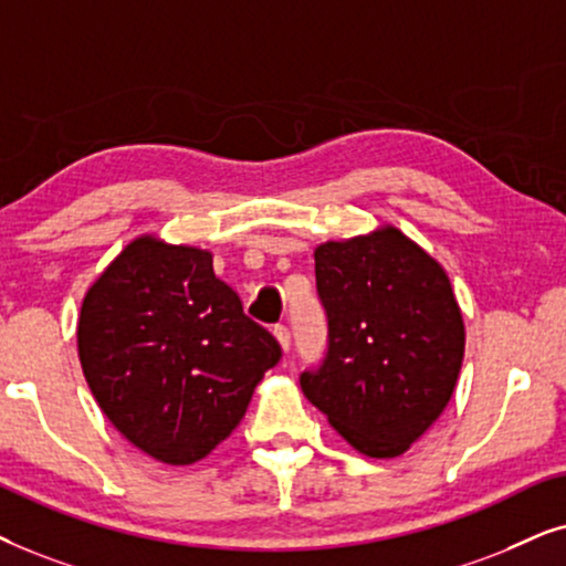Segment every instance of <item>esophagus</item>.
<instances>
[{"instance_id":"1","label":"esophagus","mask_w":566,"mask_h":566,"mask_svg":"<svg viewBox=\"0 0 566 566\" xmlns=\"http://www.w3.org/2000/svg\"><path fill=\"white\" fill-rule=\"evenodd\" d=\"M274 336L279 346H282L284 352H290V344H292V336H290V328L287 326H274Z\"/></svg>"}]
</instances>
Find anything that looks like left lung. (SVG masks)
I'll return each instance as SVG.
<instances>
[{
	"instance_id": "1",
	"label": "left lung",
	"mask_w": 566,
	"mask_h": 566,
	"mask_svg": "<svg viewBox=\"0 0 566 566\" xmlns=\"http://www.w3.org/2000/svg\"><path fill=\"white\" fill-rule=\"evenodd\" d=\"M328 352L300 386L359 453L396 458L453 396L465 328L446 269L396 228L315 248Z\"/></svg>"
}]
</instances>
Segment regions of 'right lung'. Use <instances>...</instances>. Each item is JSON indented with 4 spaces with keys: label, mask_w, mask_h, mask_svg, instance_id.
<instances>
[{
    "label": "right lung",
    "mask_w": 566,
    "mask_h": 566,
    "mask_svg": "<svg viewBox=\"0 0 566 566\" xmlns=\"http://www.w3.org/2000/svg\"><path fill=\"white\" fill-rule=\"evenodd\" d=\"M77 349L111 424L168 465L201 461L230 437L282 357L214 276L212 253L155 235L132 240L87 290Z\"/></svg>",
    "instance_id": "add662e5"
}]
</instances>
